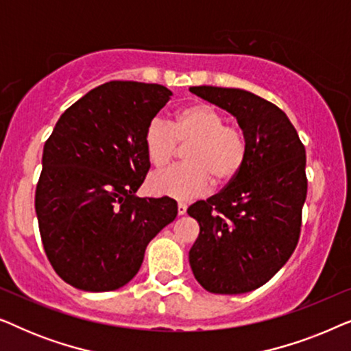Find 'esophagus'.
<instances>
[{
    "instance_id": "esophagus-1",
    "label": "esophagus",
    "mask_w": 351,
    "mask_h": 351,
    "mask_svg": "<svg viewBox=\"0 0 351 351\" xmlns=\"http://www.w3.org/2000/svg\"><path fill=\"white\" fill-rule=\"evenodd\" d=\"M186 213V204H184V203H179L177 204V214L179 215H184Z\"/></svg>"
}]
</instances>
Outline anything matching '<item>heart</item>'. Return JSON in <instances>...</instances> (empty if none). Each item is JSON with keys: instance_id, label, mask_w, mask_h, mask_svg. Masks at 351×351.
Listing matches in <instances>:
<instances>
[{"instance_id": "1", "label": "heart", "mask_w": 351, "mask_h": 351, "mask_svg": "<svg viewBox=\"0 0 351 351\" xmlns=\"http://www.w3.org/2000/svg\"><path fill=\"white\" fill-rule=\"evenodd\" d=\"M186 145V162L155 172L148 190L158 196L191 199L214 185L237 179L247 160V138L241 129L227 124L225 114L209 104L182 108L174 121L153 118L143 132V148L153 166H166L176 155L177 142Z\"/></svg>"}]
</instances>
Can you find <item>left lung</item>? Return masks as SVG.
<instances>
[{"label":"left lung","instance_id":"obj_1","mask_svg":"<svg viewBox=\"0 0 351 351\" xmlns=\"http://www.w3.org/2000/svg\"><path fill=\"white\" fill-rule=\"evenodd\" d=\"M190 93L232 113L249 147L237 179L186 210L199 223L190 267L206 291L244 294L275 276L299 241L305 147L286 113L249 90L193 86Z\"/></svg>","mask_w":351,"mask_h":351}]
</instances>
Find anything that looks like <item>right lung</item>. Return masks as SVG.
<instances>
[{"label":"right lung","instance_id":"obj_1","mask_svg":"<svg viewBox=\"0 0 351 351\" xmlns=\"http://www.w3.org/2000/svg\"><path fill=\"white\" fill-rule=\"evenodd\" d=\"M171 95L161 84H100L62 113L45 143L35 195L41 241L76 289L128 285L148 243L176 219L174 199L136 196L150 169L143 132Z\"/></svg>","mask_w":351,"mask_h":351}]
</instances>
